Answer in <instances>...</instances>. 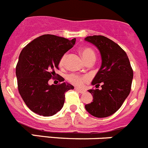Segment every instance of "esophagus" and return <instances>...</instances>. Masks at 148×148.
<instances>
[{
  "mask_svg": "<svg viewBox=\"0 0 148 148\" xmlns=\"http://www.w3.org/2000/svg\"><path fill=\"white\" fill-rule=\"evenodd\" d=\"M75 90H77L78 92H80L81 94H84L85 92V90L84 89H79V88H75Z\"/></svg>",
  "mask_w": 148,
  "mask_h": 148,
  "instance_id": "obj_1",
  "label": "esophagus"
}]
</instances>
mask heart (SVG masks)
<instances>
[{
    "label": "heart",
    "instance_id": "1",
    "mask_svg": "<svg viewBox=\"0 0 148 148\" xmlns=\"http://www.w3.org/2000/svg\"><path fill=\"white\" fill-rule=\"evenodd\" d=\"M81 53L82 55L84 60L86 62V63L89 61L95 60V52L89 47H85L81 51ZM66 58H67V54H64L62 56V58L59 60V66L60 67H63L65 64V61H66ZM67 79L70 81V83L73 84L77 86H83L85 82H87L89 81V78L88 75H78V74H75V73H72L67 76Z\"/></svg>",
    "mask_w": 148,
    "mask_h": 148
}]
</instances>
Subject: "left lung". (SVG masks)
Masks as SVG:
<instances>
[{
    "label": "left lung",
    "instance_id": "8db88e82",
    "mask_svg": "<svg viewBox=\"0 0 148 148\" xmlns=\"http://www.w3.org/2000/svg\"><path fill=\"white\" fill-rule=\"evenodd\" d=\"M85 40L97 47L102 59L101 68L92 82L96 88L101 84V89L88 90L93 101L85 108L95 117H106L118 110L128 96L134 73L126 53L114 42L101 35L87 36Z\"/></svg>",
    "mask_w": 148,
    "mask_h": 148
}]
</instances>
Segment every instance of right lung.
I'll return each mask as SVG.
<instances>
[{"label":"right lung","mask_w":148,"mask_h":148,"mask_svg":"<svg viewBox=\"0 0 148 148\" xmlns=\"http://www.w3.org/2000/svg\"><path fill=\"white\" fill-rule=\"evenodd\" d=\"M75 38L44 34L36 38L22 50L16 67L19 93L33 112L44 116H53L62 109L64 93L74 86L60 75L61 84L49 85L48 81L56 76L59 60L73 47Z\"/></svg>","instance_id":"1"}]
</instances>
